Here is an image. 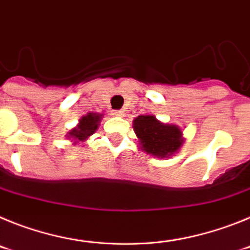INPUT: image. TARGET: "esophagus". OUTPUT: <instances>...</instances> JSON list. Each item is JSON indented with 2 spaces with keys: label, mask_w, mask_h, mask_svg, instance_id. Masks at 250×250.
Returning a JSON list of instances; mask_svg holds the SVG:
<instances>
[{
  "label": "esophagus",
  "mask_w": 250,
  "mask_h": 250,
  "mask_svg": "<svg viewBox=\"0 0 250 250\" xmlns=\"http://www.w3.org/2000/svg\"><path fill=\"white\" fill-rule=\"evenodd\" d=\"M112 115H114V116H124V111L123 110H114V111H112Z\"/></svg>",
  "instance_id": "esophagus-1"
}]
</instances>
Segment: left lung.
I'll return each instance as SVG.
<instances>
[{"label": "left lung", "mask_w": 250, "mask_h": 250, "mask_svg": "<svg viewBox=\"0 0 250 250\" xmlns=\"http://www.w3.org/2000/svg\"><path fill=\"white\" fill-rule=\"evenodd\" d=\"M132 127L141 150L152 156L169 158L184 144L180 127L161 123L154 115H140L134 120Z\"/></svg>", "instance_id": "8db88e82"}]
</instances>
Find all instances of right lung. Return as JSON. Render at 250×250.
Here are the masks:
<instances>
[{
  "label": "right lung",
  "instance_id": "right-lung-1",
  "mask_svg": "<svg viewBox=\"0 0 250 250\" xmlns=\"http://www.w3.org/2000/svg\"><path fill=\"white\" fill-rule=\"evenodd\" d=\"M101 118H103V114L89 112V114L85 115V116H83L80 119L79 125L75 129H72L71 131L68 132L67 138L72 139L76 143H79V141H85L86 139L89 138L90 135H92L98 130Z\"/></svg>",
  "mask_w": 250,
  "mask_h": 250
}]
</instances>
